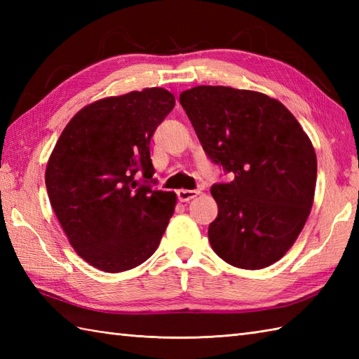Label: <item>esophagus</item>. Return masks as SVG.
I'll return each instance as SVG.
<instances>
[{
  "mask_svg": "<svg viewBox=\"0 0 359 359\" xmlns=\"http://www.w3.org/2000/svg\"><path fill=\"white\" fill-rule=\"evenodd\" d=\"M201 191H197V189H179L177 191V199L180 202H189L191 199H194L196 196H199Z\"/></svg>",
  "mask_w": 359,
  "mask_h": 359,
  "instance_id": "obj_1",
  "label": "esophagus"
}]
</instances>
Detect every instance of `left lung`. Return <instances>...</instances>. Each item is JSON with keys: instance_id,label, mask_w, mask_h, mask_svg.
<instances>
[{"instance_id": "8db88e82", "label": "left lung", "mask_w": 359, "mask_h": 359, "mask_svg": "<svg viewBox=\"0 0 359 359\" xmlns=\"http://www.w3.org/2000/svg\"><path fill=\"white\" fill-rule=\"evenodd\" d=\"M180 104L212 162L234 175L211 187L215 253L238 269H265L284 256L313 205L316 154L280 102L255 90L196 86Z\"/></svg>"}]
</instances>
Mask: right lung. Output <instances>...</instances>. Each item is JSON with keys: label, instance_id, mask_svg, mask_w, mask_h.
<instances>
[{"label": "right lung", "instance_id": "obj_1", "mask_svg": "<svg viewBox=\"0 0 359 359\" xmlns=\"http://www.w3.org/2000/svg\"><path fill=\"white\" fill-rule=\"evenodd\" d=\"M175 104L163 88L85 106L63 129L46 168V188L72 248L88 264L120 273L157 250L175 194L154 189L149 143Z\"/></svg>", "mask_w": 359, "mask_h": 359}]
</instances>
